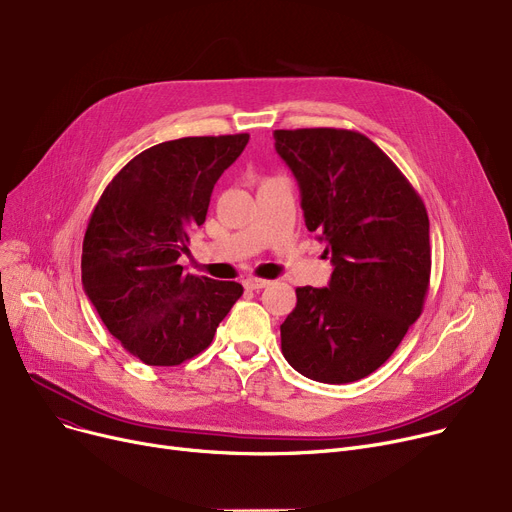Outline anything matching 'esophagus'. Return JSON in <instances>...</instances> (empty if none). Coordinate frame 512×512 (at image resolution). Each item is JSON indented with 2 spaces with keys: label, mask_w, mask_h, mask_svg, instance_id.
Segmentation results:
<instances>
[{
  "label": "esophagus",
  "mask_w": 512,
  "mask_h": 512,
  "mask_svg": "<svg viewBox=\"0 0 512 512\" xmlns=\"http://www.w3.org/2000/svg\"><path fill=\"white\" fill-rule=\"evenodd\" d=\"M265 286H270V280H261V278H247L245 280V288H249V290H261Z\"/></svg>",
  "instance_id": "34e87169"
}]
</instances>
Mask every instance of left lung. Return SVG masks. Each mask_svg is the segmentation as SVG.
Returning a JSON list of instances; mask_svg holds the SVG:
<instances>
[{"mask_svg":"<svg viewBox=\"0 0 512 512\" xmlns=\"http://www.w3.org/2000/svg\"><path fill=\"white\" fill-rule=\"evenodd\" d=\"M299 182L309 232L326 242V288H297L280 326L282 355L321 384H348L382 367L423 311L432 272L421 197L365 134L274 130Z\"/></svg>","mask_w":512,"mask_h":512,"instance_id":"left-lung-1","label":"left lung"}]
</instances>
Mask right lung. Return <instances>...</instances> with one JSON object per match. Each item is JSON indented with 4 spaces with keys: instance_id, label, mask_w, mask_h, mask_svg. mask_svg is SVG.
<instances>
[{
    "instance_id": "1",
    "label": "right lung",
    "mask_w": 512,
    "mask_h": 512,
    "mask_svg": "<svg viewBox=\"0 0 512 512\" xmlns=\"http://www.w3.org/2000/svg\"><path fill=\"white\" fill-rule=\"evenodd\" d=\"M249 134L184 137L132 157L105 186L83 240V288L130 355L170 367L197 357L240 299L238 282L184 274L191 232Z\"/></svg>"
}]
</instances>
